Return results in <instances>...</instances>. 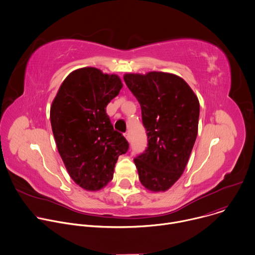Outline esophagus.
Wrapping results in <instances>:
<instances>
[{
	"label": "esophagus",
	"instance_id": "34e87169",
	"mask_svg": "<svg viewBox=\"0 0 255 255\" xmlns=\"http://www.w3.org/2000/svg\"><path fill=\"white\" fill-rule=\"evenodd\" d=\"M125 137H126V139H127L128 141H130V134H129V133H125Z\"/></svg>",
	"mask_w": 255,
	"mask_h": 255
}]
</instances>
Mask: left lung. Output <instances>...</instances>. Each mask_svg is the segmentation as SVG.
Returning <instances> with one entry per match:
<instances>
[{
	"instance_id": "left-lung-1",
	"label": "left lung",
	"mask_w": 255,
	"mask_h": 255,
	"mask_svg": "<svg viewBox=\"0 0 255 255\" xmlns=\"http://www.w3.org/2000/svg\"><path fill=\"white\" fill-rule=\"evenodd\" d=\"M141 107L147 147L134 158L141 184L152 192L168 190L183 174L198 134L200 104L177 76L150 71L124 76Z\"/></svg>"
}]
</instances>
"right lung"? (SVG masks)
<instances>
[{"instance_id": "1", "label": "right lung", "mask_w": 255, "mask_h": 255, "mask_svg": "<svg viewBox=\"0 0 255 255\" xmlns=\"http://www.w3.org/2000/svg\"><path fill=\"white\" fill-rule=\"evenodd\" d=\"M122 87L116 75L85 67L68 75L52 102L58 152L70 177L85 190L98 191L111 181L118 157L128 151V141L106 112Z\"/></svg>"}]
</instances>
